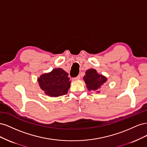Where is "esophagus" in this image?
<instances>
[{
  "label": "esophagus",
  "mask_w": 147,
  "mask_h": 147,
  "mask_svg": "<svg viewBox=\"0 0 147 147\" xmlns=\"http://www.w3.org/2000/svg\"><path fill=\"white\" fill-rule=\"evenodd\" d=\"M80 78V75H78L77 77L74 78L73 80H79Z\"/></svg>",
  "instance_id": "34e87169"
}]
</instances>
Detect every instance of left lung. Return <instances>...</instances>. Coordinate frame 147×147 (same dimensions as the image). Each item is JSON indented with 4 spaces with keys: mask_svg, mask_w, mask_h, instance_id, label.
<instances>
[{
    "mask_svg": "<svg viewBox=\"0 0 147 147\" xmlns=\"http://www.w3.org/2000/svg\"><path fill=\"white\" fill-rule=\"evenodd\" d=\"M83 78L89 91L97 90L102 84L105 83L107 80L103 75L97 74L96 70L92 69H89L86 71Z\"/></svg>",
    "mask_w": 147,
    "mask_h": 147,
    "instance_id": "obj_1",
    "label": "left lung"
}]
</instances>
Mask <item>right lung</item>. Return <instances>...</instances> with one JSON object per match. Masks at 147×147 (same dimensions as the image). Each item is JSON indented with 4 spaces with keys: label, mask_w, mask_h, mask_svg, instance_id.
I'll return each instance as SVG.
<instances>
[{
    "label": "right lung",
    "mask_w": 147,
    "mask_h": 147,
    "mask_svg": "<svg viewBox=\"0 0 147 147\" xmlns=\"http://www.w3.org/2000/svg\"><path fill=\"white\" fill-rule=\"evenodd\" d=\"M69 74L61 68L53 70L50 73L41 75L38 79L39 85L46 94L58 97L66 94L70 88Z\"/></svg>",
    "instance_id": "obj_1"
}]
</instances>
